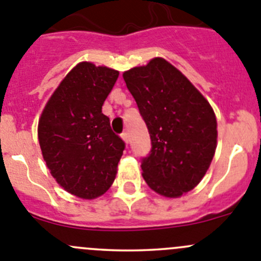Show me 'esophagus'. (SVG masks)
<instances>
[{
  "label": "esophagus",
  "mask_w": 261,
  "mask_h": 261,
  "mask_svg": "<svg viewBox=\"0 0 261 261\" xmlns=\"http://www.w3.org/2000/svg\"><path fill=\"white\" fill-rule=\"evenodd\" d=\"M121 139H122V140L125 141L126 144H128V141H130V138H128V134H127V133L121 134Z\"/></svg>",
  "instance_id": "1"
}]
</instances>
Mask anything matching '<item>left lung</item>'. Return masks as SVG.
Returning <instances> with one entry per match:
<instances>
[{
  "mask_svg": "<svg viewBox=\"0 0 261 261\" xmlns=\"http://www.w3.org/2000/svg\"><path fill=\"white\" fill-rule=\"evenodd\" d=\"M145 121L151 151L141 169L158 194L178 198L198 186L217 146V120L210 102L164 58L122 74Z\"/></svg>",
  "mask_w": 261,
  "mask_h": 261,
  "instance_id": "8db88e82",
  "label": "left lung"
}]
</instances>
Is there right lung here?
I'll list each match as a JSON object with an SVG mask.
<instances>
[{
    "mask_svg": "<svg viewBox=\"0 0 261 261\" xmlns=\"http://www.w3.org/2000/svg\"><path fill=\"white\" fill-rule=\"evenodd\" d=\"M117 78L118 70L112 68L78 63L53 92L39 118L38 139L50 174L78 198L105 194L117 174L125 144L102 114Z\"/></svg>",
    "mask_w": 261,
    "mask_h": 261,
    "instance_id": "1",
    "label": "right lung"
}]
</instances>
